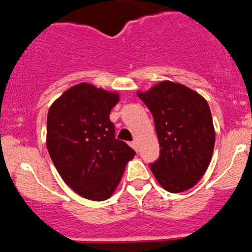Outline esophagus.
Listing matches in <instances>:
<instances>
[{
    "mask_svg": "<svg viewBox=\"0 0 252 252\" xmlns=\"http://www.w3.org/2000/svg\"><path fill=\"white\" fill-rule=\"evenodd\" d=\"M130 146L132 147V148H134L136 152H137V148H138V144H137V141H132L131 143H130Z\"/></svg>",
    "mask_w": 252,
    "mask_h": 252,
    "instance_id": "1",
    "label": "esophagus"
}]
</instances>
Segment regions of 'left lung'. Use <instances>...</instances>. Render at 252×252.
<instances>
[{"instance_id":"obj_1","label":"left lung","mask_w":252,"mask_h":252,"mask_svg":"<svg viewBox=\"0 0 252 252\" xmlns=\"http://www.w3.org/2000/svg\"><path fill=\"white\" fill-rule=\"evenodd\" d=\"M148 106L160 143V158L150 164L156 180L170 193L192 189L205 174L215 148L216 132L206 99L169 80L137 92Z\"/></svg>"}]
</instances>
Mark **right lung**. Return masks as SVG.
I'll return each mask as SVG.
<instances>
[{
	"mask_svg": "<svg viewBox=\"0 0 252 252\" xmlns=\"http://www.w3.org/2000/svg\"><path fill=\"white\" fill-rule=\"evenodd\" d=\"M117 92L88 83L72 86L47 115L48 153L65 184L83 198L103 201L114 194L135 150L115 137L110 111Z\"/></svg>",
	"mask_w": 252,
	"mask_h": 252,
	"instance_id": "add662e5",
	"label": "right lung"
}]
</instances>
